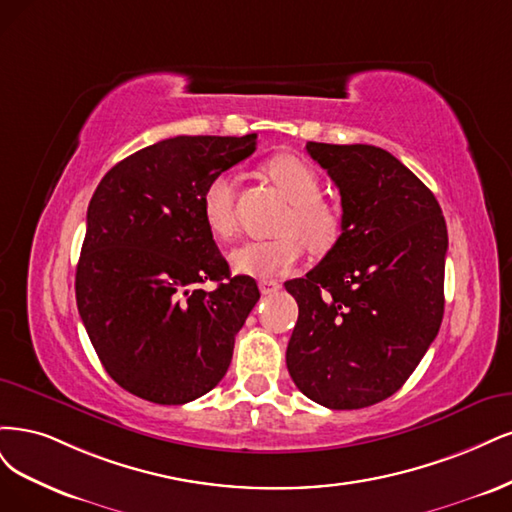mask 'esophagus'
Returning <instances> with one entry per match:
<instances>
[{"label": "esophagus", "instance_id": "34e87169", "mask_svg": "<svg viewBox=\"0 0 512 512\" xmlns=\"http://www.w3.org/2000/svg\"><path fill=\"white\" fill-rule=\"evenodd\" d=\"M259 289H261L263 295H270L276 289H280V283H278V280H274V278H263V280H259Z\"/></svg>", "mask_w": 512, "mask_h": 512}]
</instances>
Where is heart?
Returning a JSON list of instances; mask_svg holds the SVG:
<instances>
[{
    "instance_id": "obj_1",
    "label": "heart",
    "mask_w": 512,
    "mask_h": 512,
    "mask_svg": "<svg viewBox=\"0 0 512 512\" xmlns=\"http://www.w3.org/2000/svg\"><path fill=\"white\" fill-rule=\"evenodd\" d=\"M266 174L287 195L291 212L283 223L285 234L270 240L246 242L229 253V263L238 274L274 276L283 274L298 263L308 246L323 253L336 244L340 236V212L321 197V178L317 170L298 155H274L266 161ZM200 210L208 232L229 240L238 232L236 187L232 176H212L200 200Z\"/></svg>"
}]
</instances>
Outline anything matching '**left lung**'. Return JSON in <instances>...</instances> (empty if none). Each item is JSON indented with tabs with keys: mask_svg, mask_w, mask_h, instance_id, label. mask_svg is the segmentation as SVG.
Here are the masks:
<instances>
[{
	"mask_svg": "<svg viewBox=\"0 0 512 512\" xmlns=\"http://www.w3.org/2000/svg\"><path fill=\"white\" fill-rule=\"evenodd\" d=\"M306 151L340 191L342 234L319 266L285 283L300 306L287 368L312 402L366 408L408 381L438 334L447 223L434 193L383 148Z\"/></svg>",
	"mask_w": 512,
	"mask_h": 512,
	"instance_id": "left-lung-1",
	"label": "left lung"
}]
</instances>
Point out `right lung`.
I'll return each mask as SVG.
<instances>
[{"label": "right lung", "instance_id": "obj_1", "mask_svg": "<svg viewBox=\"0 0 512 512\" xmlns=\"http://www.w3.org/2000/svg\"><path fill=\"white\" fill-rule=\"evenodd\" d=\"M255 144L257 134L161 140L119 161L91 197L78 312L112 381L142 400L187 404L229 368L259 289L229 276L200 200ZM206 279L220 285L206 292Z\"/></svg>", "mask_w": 512, "mask_h": 512}]
</instances>
